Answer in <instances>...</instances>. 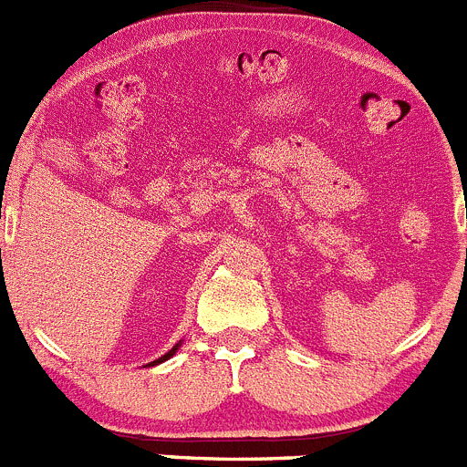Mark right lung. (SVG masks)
I'll use <instances>...</instances> for the list:
<instances>
[{
  "label": "right lung",
  "mask_w": 467,
  "mask_h": 467,
  "mask_svg": "<svg viewBox=\"0 0 467 467\" xmlns=\"http://www.w3.org/2000/svg\"><path fill=\"white\" fill-rule=\"evenodd\" d=\"M180 346H182V341H180V343H174V346H172V350H168V352H165V355H163V357H159V359L150 361V364H147V366H156V364H163V361H165V359H170V357H172V355H174V352L180 350Z\"/></svg>",
  "instance_id": "add662e5"
}]
</instances>
